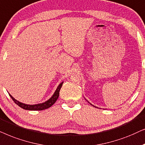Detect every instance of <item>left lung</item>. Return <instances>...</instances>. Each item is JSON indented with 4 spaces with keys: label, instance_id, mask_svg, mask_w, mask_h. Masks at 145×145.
I'll use <instances>...</instances> for the list:
<instances>
[{
    "label": "left lung",
    "instance_id": "1",
    "mask_svg": "<svg viewBox=\"0 0 145 145\" xmlns=\"http://www.w3.org/2000/svg\"><path fill=\"white\" fill-rule=\"evenodd\" d=\"M90 104H91V103H90Z\"/></svg>",
    "mask_w": 145,
    "mask_h": 145
}]
</instances>
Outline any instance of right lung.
<instances>
[{
    "label": "right lung",
    "instance_id": "add662e5",
    "mask_svg": "<svg viewBox=\"0 0 145 145\" xmlns=\"http://www.w3.org/2000/svg\"><path fill=\"white\" fill-rule=\"evenodd\" d=\"M63 83V82H61V84L57 86L56 90L54 95L52 96L48 101H45L44 103L36 104V105H27V104L22 103L20 101H17L16 99H15L10 94H8L10 96V97L12 98V99L14 101V103H16V105H18L19 107L22 108V109H24L25 110H30V111H42V110L46 109H48V108L50 107L52 105H53L55 103L56 101H57V98H58L59 95V91H60V89L61 88V86H62Z\"/></svg>",
    "mask_w": 145,
    "mask_h": 145
}]
</instances>
